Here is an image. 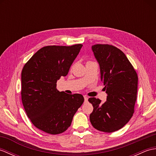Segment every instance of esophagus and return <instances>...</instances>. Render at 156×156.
Returning <instances> with one entry per match:
<instances>
[{"mask_svg": "<svg viewBox=\"0 0 156 156\" xmlns=\"http://www.w3.org/2000/svg\"><path fill=\"white\" fill-rule=\"evenodd\" d=\"M84 102H88V98L87 97V96H84Z\"/></svg>", "mask_w": 156, "mask_h": 156, "instance_id": "esophagus-1", "label": "esophagus"}]
</instances>
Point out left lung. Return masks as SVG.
Listing matches in <instances>:
<instances>
[{"label":"left lung","mask_w":156,"mask_h":156,"mask_svg":"<svg viewBox=\"0 0 156 156\" xmlns=\"http://www.w3.org/2000/svg\"><path fill=\"white\" fill-rule=\"evenodd\" d=\"M92 50L100 66L101 81L107 94V101L94 97L90 115L92 125L98 131L111 133L121 129L133 116L137 99L138 77L127 56L108 44H96Z\"/></svg>","instance_id":"obj_1"}]
</instances>
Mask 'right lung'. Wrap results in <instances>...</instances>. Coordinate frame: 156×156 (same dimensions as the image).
I'll return each mask as SVG.
<instances>
[{
    "label": "right lung",
    "mask_w": 156,
    "mask_h": 156,
    "mask_svg": "<svg viewBox=\"0 0 156 156\" xmlns=\"http://www.w3.org/2000/svg\"><path fill=\"white\" fill-rule=\"evenodd\" d=\"M82 44L48 45L41 48L25 64L21 72V99L35 127L47 133H62L84 102L80 94H68L56 88L68 74Z\"/></svg>",
    "instance_id": "obj_1"
}]
</instances>
